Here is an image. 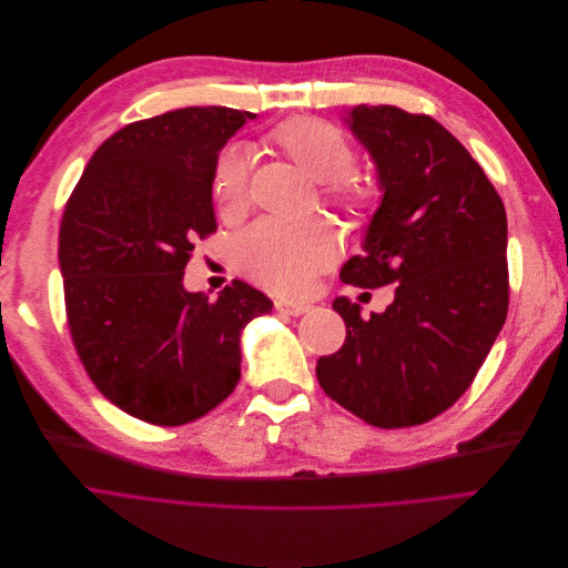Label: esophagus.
I'll list each match as a JSON object with an SVG mask.
<instances>
[{"instance_id": "obj_1", "label": "esophagus", "mask_w": 568, "mask_h": 568, "mask_svg": "<svg viewBox=\"0 0 568 568\" xmlns=\"http://www.w3.org/2000/svg\"><path fill=\"white\" fill-rule=\"evenodd\" d=\"M275 307H277V312H282L286 316H303V314L310 312L307 303H295V301H284V298L277 301Z\"/></svg>"}]
</instances>
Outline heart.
I'll return each mask as SVG.
<instances>
[{"label":"heart","instance_id":"b5f03b06","mask_svg":"<svg viewBox=\"0 0 568 568\" xmlns=\"http://www.w3.org/2000/svg\"><path fill=\"white\" fill-rule=\"evenodd\" d=\"M267 141L321 182V196L328 205L358 220H367L379 205V186L354 171L358 154L339 126L318 118H291L270 131ZM210 194L226 222L247 212L250 154L245 148L226 145L214 156ZM335 256L337 235L323 220H263L233 245V258L242 273L277 293H305Z\"/></svg>","mask_w":568,"mask_h":568}]
</instances>
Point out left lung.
Segmentation results:
<instances>
[{
  "label": "left lung",
  "instance_id": "obj_1",
  "mask_svg": "<svg viewBox=\"0 0 568 568\" xmlns=\"http://www.w3.org/2000/svg\"><path fill=\"white\" fill-rule=\"evenodd\" d=\"M348 124L376 161L384 201L365 254L339 280L395 284V301L365 321L337 298L346 339L318 358L316 379L374 427L423 425L465 395L506 321V210L478 161L429 115L363 103Z\"/></svg>",
  "mask_w": 568,
  "mask_h": 568
}]
</instances>
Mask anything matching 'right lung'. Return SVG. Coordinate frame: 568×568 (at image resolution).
<instances>
[{"instance_id": "obj_1", "label": "right lung", "mask_w": 568, "mask_h": 568, "mask_svg": "<svg viewBox=\"0 0 568 568\" xmlns=\"http://www.w3.org/2000/svg\"><path fill=\"white\" fill-rule=\"evenodd\" d=\"M254 113L178 108L101 143L60 226L67 323L103 397L159 427L186 425L240 382V333L273 303L233 280L217 301L182 286L196 240L217 231L214 156Z\"/></svg>"}]
</instances>
